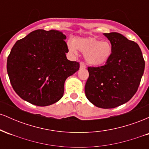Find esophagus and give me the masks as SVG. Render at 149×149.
<instances>
[{
    "mask_svg": "<svg viewBox=\"0 0 149 149\" xmlns=\"http://www.w3.org/2000/svg\"><path fill=\"white\" fill-rule=\"evenodd\" d=\"M85 67H86V66H85V65L83 64V62H80V69H85Z\"/></svg>",
    "mask_w": 149,
    "mask_h": 149,
    "instance_id": "34e87169",
    "label": "esophagus"
}]
</instances>
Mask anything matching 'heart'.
Returning a JSON list of instances; mask_svg holds the SVG:
<instances>
[{
	"mask_svg": "<svg viewBox=\"0 0 149 149\" xmlns=\"http://www.w3.org/2000/svg\"><path fill=\"white\" fill-rule=\"evenodd\" d=\"M70 52L76 53V49L85 54L88 65L100 66L109 60L112 53V45L107 40L100 41L95 38H77L73 42H69Z\"/></svg>",
	"mask_w": 149,
	"mask_h": 149,
	"instance_id": "b5f03b06",
	"label": "heart"
}]
</instances>
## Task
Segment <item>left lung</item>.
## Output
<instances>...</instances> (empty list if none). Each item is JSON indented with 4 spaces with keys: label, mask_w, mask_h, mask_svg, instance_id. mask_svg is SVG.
Listing matches in <instances>:
<instances>
[{
    "label": "left lung",
    "mask_w": 149,
    "mask_h": 149,
    "mask_svg": "<svg viewBox=\"0 0 149 149\" xmlns=\"http://www.w3.org/2000/svg\"><path fill=\"white\" fill-rule=\"evenodd\" d=\"M104 35L112 45L111 55L104 66L88 68L85 92L97 107L113 109L127 102L137 91L145 61L136 42L116 32Z\"/></svg>",
    "instance_id": "obj_1"
}]
</instances>
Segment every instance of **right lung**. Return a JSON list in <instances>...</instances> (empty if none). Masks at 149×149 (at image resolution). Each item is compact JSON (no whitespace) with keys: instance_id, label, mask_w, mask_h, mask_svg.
Returning a JSON list of instances; mask_svg holds the SVG:
<instances>
[{"instance_id":"obj_1","label":"right lung","mask_w":149,"mask_h":149,"mask_svg":"<svg viewBox=\"0 0 149 149\" xmlns=\"http://www.w3.org/2000/svg\"><path fill=\"white\" fill-rule=\"evenodd\" d=\"M66 36L56 30L38 29L15 42L7 60L10 83L22 100L38 107L63 97L64 83L79 69L67 59Z\"/></svg>"}]
</instances>
